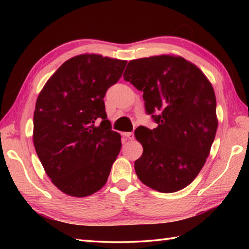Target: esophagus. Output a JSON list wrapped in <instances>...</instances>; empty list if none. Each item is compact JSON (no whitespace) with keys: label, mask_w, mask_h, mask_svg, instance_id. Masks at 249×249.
<instances>
[{"label":"esophagus","mask_w":249,"mask_h":249,"mask_svg":"<svg viewBox=\"0 0 249 249\" xmlns=\"http://www.w3.org/2000/svg\"><path fill=\"white\" fill-rule=\"evenodd\" d=\"M124 136L127 138V140H134V133L129 132V133H123Z\"/></svg>","instance_id":"34e87169"}]
</instances>
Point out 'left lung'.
Listing matches in <instances>:
<instances>
[{"instance_id": "left-lung-1", "label": "left lung", "mask_w": 249, "mask_h": 249, "mask_svg": "<svg viewBox=\"0 0 249 249\" xmlns=\"http://www.w3.org/2000/svg\"><path fill=\"white\" fill-rule=\"evenodd\" d=\"M124 80L142 91L146 113L157 123L135 130L144 149L134 163L138 179L158 192L181 190L199 175L215 138L212 84L196 65L170 54L129 61Z\"/></svg>"}]
</instances>
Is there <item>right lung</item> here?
I'll use <instances>...</instances> for the list:
<instances>
[{
  "label": "right lung",
  "instance_id": "obj_1",
  "mask_svg": "<svg viewBox=\"0 0 249 249\" xmlns=\"http://www.w3.org/2000/svg\"><path fill=\"white\" fill-rule=\"evenodd\" d=\"M126 64L79 54L59 67L37 98L34 146L46 174L66 195L88 196L107 183L122 142L107 119L103 99Z\"/></svg>",
  "mask_w": 249,
  "mask_h": 249
}]
</instances>
